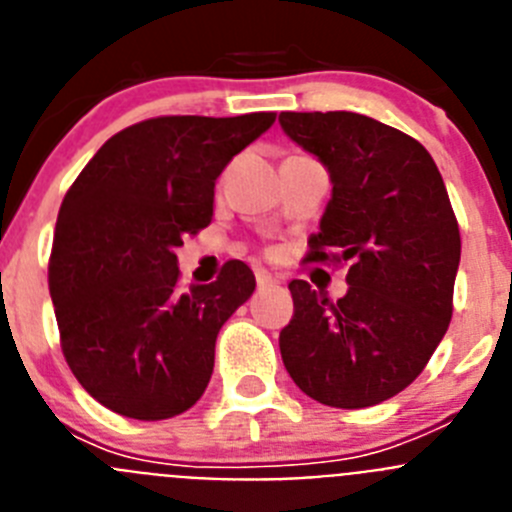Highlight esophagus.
<instances>
[{
	"label": "esophagus",
	"instance_id": "34e87169",
	"mask_svg": "<svg viewBox=\"0 0 512 512\" xmlns=\"http://www.w3.org/2000/svg\"><path fill=\"white\" fill-rule=\"evenodd\" d=\"M256 284H259V289H266V287H277L279 279L277 277H271L269 271L259 269L256 271Z\"/></svg>",
	"mask_w": 512,
	"mask_h": 512
}]
</instances>
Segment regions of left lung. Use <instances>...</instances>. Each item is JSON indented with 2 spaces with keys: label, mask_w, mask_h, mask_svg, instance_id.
Returning a JSON list of instances; mask_svg holds the SVG:
<instances>
[{
  "label": "left lung",
  "mask_w": 512,
  "mask_h": 512,
  "mask_svg": "<svg viewBox=\"0 0 512 512\" xmlns=\"http://www.w3.org/2000/svg\"><path fill=\"white\" fill-rule=\"evenodd\" d=\"M279 122L333 182L305 261H348L338 302L289 282L295 315L279 333L282 361L323 405H379L413 384L449 328L461 259L449 192L418 140L372 117L282 112Z\"/></svg>",
  "instance_id": "obj_1"
}]
</instances>
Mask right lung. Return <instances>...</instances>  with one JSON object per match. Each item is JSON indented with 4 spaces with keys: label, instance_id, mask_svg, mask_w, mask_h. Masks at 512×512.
<instances>
[{
    "label": "right lung",
    "instance_id": "1",
    "mask_svg": "<svg viewBox=\"0 0 512 512\" xmlns=\"http://www.w3.org/2000/svg\"><path fill=\"white\" fill-rule=\"evenodd\" d=\"M274 112L166 115L112 135L66 192L48 287L66 364L104 408L166 420L200 400L225 320L256 289L243 261L179 289L176 248L212 220L215 179Z\"/></svg>",
    "mask_w": 512,
    "mask_h": 512
}]
</instances>
